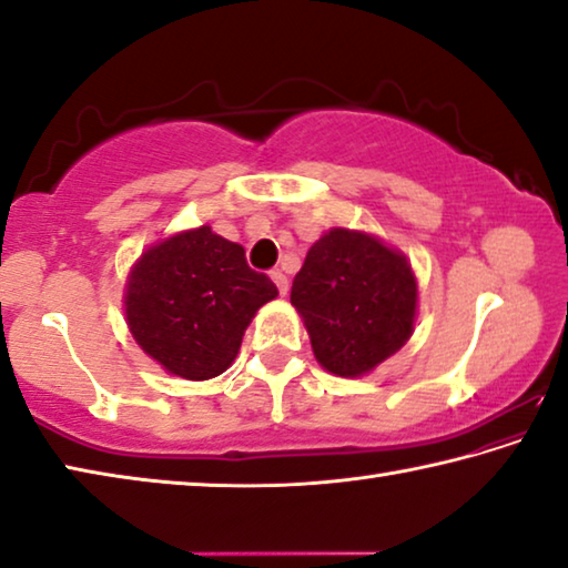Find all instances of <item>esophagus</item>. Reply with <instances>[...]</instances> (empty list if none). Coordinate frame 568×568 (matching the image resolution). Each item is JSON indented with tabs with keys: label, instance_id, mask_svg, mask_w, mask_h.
I'll return each mask as SVG.
<instances>
[{
	"label": "esophagus",
	"instance_id": "1",
	"mask_svg": "<svg viewBox=\"0 0 568 568\" xmlns=\"http://www.w3.org/2000/svg\"><path fill=\"white\" fill-rule=\"evenodd\" d=\"M271 277H273V283L277 285V291H281V295H285L287 293V277L281 271H273Z\"/></svg>",
	"mask_w": 568,
	"mask_h": 568
}]
</instances>
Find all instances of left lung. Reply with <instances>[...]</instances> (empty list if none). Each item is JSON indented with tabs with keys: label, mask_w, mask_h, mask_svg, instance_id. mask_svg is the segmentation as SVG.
Wrapping results in <instances>:
<instances>
[{
	"label": "left lung",
	"mask_w": 568,
	"mask_h": 568,
	"mask_svg": "<svg viewBox=\"0 0 568 568\" xmlns=\"http://www.w3.org/2000/svg\"><path fill=\"white\" fill-rule=\"evenodd\" d=\"M291 303L325 371L358 378L408 343L418 315V281L408 257L381 237L331 227L311 245Z\"/></svg>",
	"instance_id": "left-lung-1"
}]
</instances>
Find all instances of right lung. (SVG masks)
Segmentation results:
<instances>
[{"label": "right lung", "mask_w": 568, "mask_h": 568, "mask_svg": "<svg viewBox=\"0 0 568 568\" xmlns=\"http://www.w3.org/2000/svg\"><path fill=\"white\" fill-rule=\"evenodd\" d=\"M275 297L243 245L200 225L142 250L124 283V321L170 376L207 381L233 365L250 321Z\"/></svg>", "instance_id": "add662e5"}]
</instances>
